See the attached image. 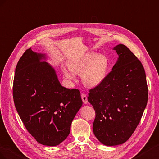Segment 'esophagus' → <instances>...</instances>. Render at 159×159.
I'll return each instance as SVG.
<instances>
[{
	"mask_svg": "<svg viewBox=\"0 0 159 159\" xmlns=\"http://www.w3.org/2000/svg\"><path fill=\"white\" fill-rule=\"evenodd\" d=\"M81 98L83 100V102L84 104H87L88 103V100H87V97L85 94H81Z\"/></svg>",
	"mask_w": 159,
	"mask_h": 159,
	"instance_id": "obj_1",
	"label": "esophagus"
}]
</instances>
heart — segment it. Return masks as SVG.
Wrapping results in <instances>:
<instances>
[{
  "label": "heart",
  "instance_id": "1",
  "mask_svg": "<svg viewBox=\"0 0 159 159\" xmlns=\"http://www.w3.org/2000/svg\"><path fill=\"white\" fill-rule=\"evenodd\" d=\"M109 61L103 54L89 52L70 60L67 69L62 68L65 78L70 81L75 80V74H80L81 79L88 87H98L106 79Z\"/></svg>",
  "mask_w": 159,
  "mask_h": 159
}]
</instances>
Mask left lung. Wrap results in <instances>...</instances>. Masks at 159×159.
Here are the masks:
<instances>
[{
  "instance_id": "obj_1",
  "label": "left lung",
  "mask_w": 159,
  "mask_h": 159,
  "mask_svg": "<svg viewBox=\"0 0 159 159\" xmlns=\"http://www.w3.org/2000/svg\"><path fill=\"white\" fill-rule=\"evenodd\" d=\"M118 56L112 71L90 89L88 101L96 113L93 130L102 144H123L140 122L148 101V87L141 62L124 44L112 48Z\"/></svg>"
}]
</instances>
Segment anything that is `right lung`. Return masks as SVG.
<instances>
[{
	"instance_id": "right-lung-1",
	"label": "right lung",
	"mask_w": 159,
	"mask_h": 159,
	"mask_svg": "<svg viewBox=\"0 0 159 159\" xmlns=\"http://www.w3.org/2000/svg\"><path fill=\"white\" fill-rule=\"evenodd\" d=\"M46 54L26 50L17 63L13 98L20 119L40 144L57 146L69 136L83 101L78 89L61 84Z\"/></svg>"
}]
</instances>
